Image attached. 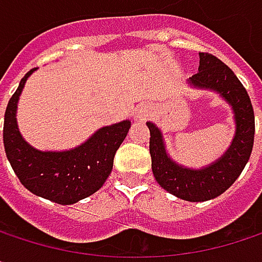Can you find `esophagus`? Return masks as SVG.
I'll list each match as a JSON object with an SVG mask.
<instances>
[{
	"label": "esophagus",
	"mask_w": 262,
	"mask_h": 262,
	"mask_svg": "<svg viewBox=\"0 0 262 262\" xmlns=\"http://www.w3.org/2000/svg\"><path fill=\"white\" fill-rule=\"evenodd\" d=\"M138 115H139V117H141V118H142V117H144V111H142V109H141V111H139V112H138Z\"/></svg>",
	"instance_id": "obj_1"
}]
</instances>
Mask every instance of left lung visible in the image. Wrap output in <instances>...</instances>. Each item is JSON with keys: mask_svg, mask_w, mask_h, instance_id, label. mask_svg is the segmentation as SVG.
<instances>
[{"mask_svg": "<svg viewBox=\"0 0 262 262\" xmlns=\"http://www.w3.org/2000/svg\"><path fill=\"white\" fill-rule=\"evenodd\" d=\"M199 56V73L189 79L191 84L217 91L235 114V138L228 151L206 168H183L168 158L161 130L153 123H147L150 129L151 171L156 182L170 194L188 202H205L223 194L246 167L255 138V115L246 88L220 59L209 53H200Z\"/></svg>", "mask_w": 262, "mask_h": 262, "instance_id": "left-lung-1", "label": "left lung"}]
</instances>
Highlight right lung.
<instances>
[{
	"label": "right lung",
	"mask_w": 262,
	"mask_h": 262,
	"mask_svg": "<svg viewBox=\"0 0 262 262\" xmlns=\"http://www.w3.org/2000/svg\"><path fill=\"white\" fill-rule=\"evenodd\" d=\"M30 70L9 100L3 139L7 159L19 182L33 194L59 205H73L98 191L109 178L114 158L130 129L121 121L95 132L84 144L68 151H39L23 139L16 124V104Z\"/></svg>",
	"instance_id": "right-lung-1"
}]
</instances>
